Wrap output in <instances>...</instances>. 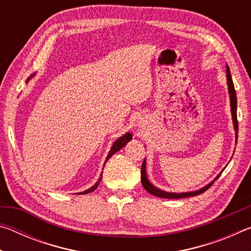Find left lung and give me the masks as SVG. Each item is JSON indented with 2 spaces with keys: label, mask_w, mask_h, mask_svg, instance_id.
<instances>
[{
  "label": "left lung",
  "mask_w": 251,
  "mask_h": 251,
  "mask_svg": "<svg viewBox=\"0 0 251 251\" xmlns=\"http://www.w3.org/2000/svg\"><path fill=\"white\" fill-rule=\"evenodd\" d=\"M226 77H227V85H228V93H229V100H230V110H231V118H232V124H233V129H235V134H236V144H237V139H238V121H237V96H236V91H235V86H233V82L231 78V74H230V70H229V66L226 65ZM225 169V168H224ZM224 169L220 174H218L217 176L214 178V180H211L209 184H207L206 186H203L202 188L194 190V192H186V193H169V192H165V190H161L159 188H157L154 185L151 184L150 179L147 178V173H146V158L144 159L143 165H142V185L144 188H145L148 193H151V195H154L156 197H160V198H168V199H179V198H186V197H192V196H197V195H201L203 192L209 188V187L214 184L215 180L218 179V177L222 175V173L224 172Z\"/></svg>",
  "instance_id": "obj_1"
}]
</instances>
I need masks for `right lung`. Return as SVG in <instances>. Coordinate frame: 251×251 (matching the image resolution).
Masks as SVG:
<instances>
[{"label": "right lung", "mask_w": 251, "mask_h": 251, "mask_svg": "<svg viewBox=\"0 0 251 251\" xmlns=\"http://www.w3.org/2000/svg\"><path fill=\"white\" fill-rule=\"evenodd\" d=\"M34 76H35V73L29 76V77L26 79V83H28L29 80H31V78L34 77ZM131 138H133V135H131L130 133H126V134H124L123 136H121L120 138L116 139L115 143L113 144L112 148H110V151H109V152H108L107 157H106L105 163H104V166H105L106 161H107V160L110 158V157H112L114 154H115V152H117L118 151L122 150V148L124 147V146L126 145V144L130 141ZM103 169H104V167H103ZM101 175H103V173H100V177L99 178V180H97V181L95 182V184L91 187V188H88V189H86V190H84V192H80V193H77V194H78V195H86V194H90V193H92V192H94V190L97 188V187H99L100 182L101 181Z\"/></svg>", "instance_id": "add662e5"}]
</instances>
